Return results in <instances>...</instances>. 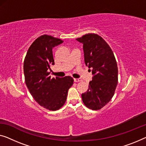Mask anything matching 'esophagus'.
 Masks as SVG:
<instances>
[{
    "instance_id": "obj_1",
    "label": "esophagus",
    "mask_w": 146,
    "mask_h": 146,
    "mask_svg": "<svg viewBox=\"0 0 146 146\" xmlns=\"http://www.w3.org/2000/svg\"><path fill=\"white\" fill-rule=\"evenodd\" d=\"M81 80H82V79H80V78H79V79H76V78H75V79H74V81H75V82H80V81H81Z\"/></svg>"
}]
</instances>
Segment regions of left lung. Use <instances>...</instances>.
Segmentation results:
<instances>
[{
    "label": "left lung",
    "instance_id": "left-lung-1",
    "mask_svg": "<svg viewBox=\"0 0 146 146\" xmlns=\"http://www.w3.org/2000/svg\"><path fill=\"white\" fill-rule=\"evenodd\" d=\"M76 40L83 44L84 62L92 69L93 75L88 89L81 94L82 102L89 109L100 110L111 100L118 82V68L113 52L96 34L84 35Z\"/></svg>",
    "mask_w": 146,
    "mask_h": 146
}]
</instances>
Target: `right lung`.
Here are the masks:
<instances>
[{
    "mask_svg": "<svg viewBox=\"0 0 146 146\" xmlns=\"http://www.w3.org/2000/svg\"><path fill=\"white\" fill-rule=\"evenodd\" d=\"M63 42L47 35L39 36L30 46L23 62L25 84L31 96L39 105L51 111L64 105L74 81L70 76L52 79L50 75V66L54 65L52 48Z\"/></svg>",
    "mask_w": 146,
    "mask_h": 146,
    "instance_id": "obj_1",
    "label": "right lung"
}]
</instances>
